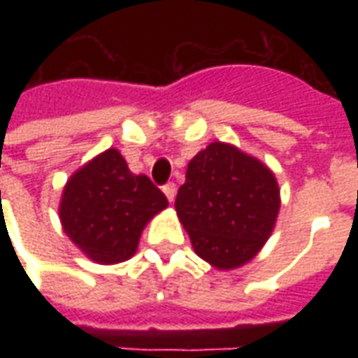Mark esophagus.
Returning a JSON list of instances; mask_svg holds the SVG:
<instances>
[{
	"instance_id": "1",
	"label": "esophagus",
	"mask_w": 358,
	"mask_h": 358,
	"mask_svg": "<svg viewBox=\"0 0 358 358\" xmlns=\"http://www.w3.org/2000/svg\"><path fill=\"white\" fill-rule=\"evenodd\" d=\"M163 192L169 201H174V197H176V186H174V184H166V186L163 187Z\"/></svg>"
}]
</instances>
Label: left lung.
Listing matches in <instances>:
<instances>
[{
  "instance_id": "obj_1",
  "label": "left lung",
  "mask_w": 358,
  "mask_h": 358,
  "mask_svg": "<svg viewBox=\"0 0 358 358\" xmlns=\"http://www.w3.org/2000/svg\"><path fill=\"white\" fill-rule=\"evenodd\" d=\"M274 172L240 148L213 141L187 163L176 215L192 248L217 270H236L264 248L280 213Z\"/></svg>"
}]
</instances>
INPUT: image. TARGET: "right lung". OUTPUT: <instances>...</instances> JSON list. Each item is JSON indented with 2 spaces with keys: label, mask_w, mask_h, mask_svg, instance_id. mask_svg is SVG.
<instances>
[{
  "label": "right lung",
  "mask_w": 358,
  "mask_h": 358,
  "mask_svg": "<svg viewBox=\"0 0 358 358\" xmlns=\"http://www.w3.org/2000/svg\"><path fill=\"white\" fill-rule=\"evenodd\" d=\"M169 207L145 174H134L115 148L82 164L66 180L59 220L65 234L90 261L124 263L136 255L151 218Z\"/></svg>",
  "instance_id": "add662e5"
}]
</instances>
